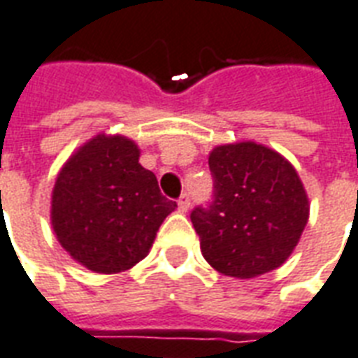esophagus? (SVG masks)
Returning a JSON list of instances; mask_svg holds the SVG:
<instances>
[{"instance_id": "obj_1", "label": "esophagus", "mask_w": 358, "mask_h": 358, "mask_svg": "<svg viewBox=\"0 0 358 358\" xmlns=\"http://www.w3.org/2000/svg\"><path fill=\"white\" fill-rule=\"evenodd\" d=\"M177 206H179V211H182V213H187L190 208V196L185 192V194H181V198H179V201H177Z\"/></svg>"}]
</instances>
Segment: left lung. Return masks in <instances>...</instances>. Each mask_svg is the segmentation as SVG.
Segmentation results:
<instances>
[{"mask_svg":"<svg viewBox=\"0 0 358 358\" xmlns=\"http://www.w3.org/2000/svg\"><path fill=\"white\" fill-rule=\"evenodd\" d=\"M209 169L213 200L190 213L203 259L220 273L240 279L279 268L310 217L296 169L255 141L215 147Z\"/></svg>","mask_w":358,"mask_h":358,"instance_id":"8db88e82","label":"left lung"}]
</instances>
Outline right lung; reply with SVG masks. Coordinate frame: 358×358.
Segmentation results:
<instances>
[{
  "label": "right lung",
  "instance_id": "1",
  "mask_svg": "<svg viewBox=\"0 0 358 358\" xmlns=\"http://www.w3.org/2000/svg\"><path fill=\"white\" fill-rule=\"evenodd\" d=\"M177 208L139 164L131 139L99 134L56 177L50 220L60 245L98 273L130 270L149 255L164 219Z\"/></svg>",
  "mask_w": 358,
  "mask_h": 358
}]
</instances>
